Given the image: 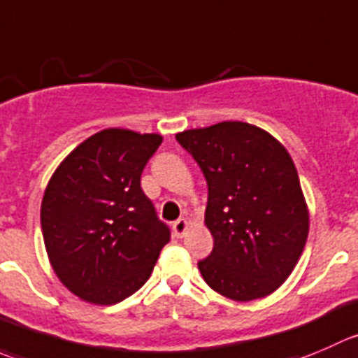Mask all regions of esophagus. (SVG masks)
<instances>
[{
    "instance_id": "34e87169",
    "label": "esophagus",
    "mask_w": 358,
    "mask_h": 358,
    "mask_svg": "<svg viewBox=\"0 0 358 358\" xmlns=\"http://www.w3.org/2000/svg\"><path fill=\"white\" fill-rule=\"evenodd\" d=\"M187 227H189V222H187L185 218H178V220L173 224V232H175L176 238H182V236L185 234Z\"/></svg>"
}]
</instances>
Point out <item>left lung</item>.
<instances>
[{"mask_svg":"<svg viewBox=\"0 0 358 358\" xmlns=\"http://www.w3.org/2000/svg\"><path fill=\"white\" fill-rule=\"evenodd\" d=\"M208 183L204 224L213 250L199 260L204 282L232 301L275 292L294 271L310 229L292 157L246 122H220L176 134Z\"/></svg>","mask_w":358,"mask_h":358,"instance_id":"8db88e82","label":"left lung"}]
</instances>
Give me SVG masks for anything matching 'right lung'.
Wrapping results in <instances>:
<instances>
[{"instance_id": "right-lung-1", "label": "right lung", "mask_w": 358, "mask_h": 358, "mask_svg": "<svg viewBox=\"0 0 358 358\" xmlns=\"http://www.w3.org/2000/svg\"><path fill=\"white\" fill-rule=\"evenodd\" d=\"M161 134L105 129L80 143L52 175L41 232L62 285L87 303L117 304L152 275L169 227L141 190Z\"/></svg>"}]
</instances>
